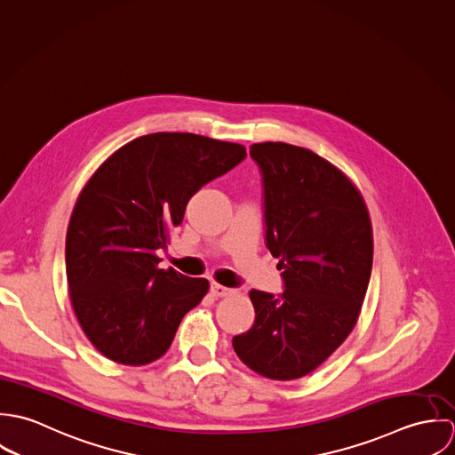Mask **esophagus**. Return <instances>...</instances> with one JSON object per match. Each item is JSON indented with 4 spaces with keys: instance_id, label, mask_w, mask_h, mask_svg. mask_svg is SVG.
<instances>
[{
    "instance_id": "obj_1",
    "label": "esophagus",
    "mask_w": 455,
    "mask_h": 455,
    "mask_svg": "<svg viewBox=\"0 0 455 455\" xmlns=\"http://www.w3.org/2000/svg\"><path fill=\"white\" fill-rule=\"evenodd\" d=\"M210 292H212V296H215V298H224V296L233 294L235 291L229 289V287H224V285H220V283H217V282H212V283H210Z\"/></svg>"
}]
</instances>
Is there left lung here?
<instances>
[{
	"label": "left lung",
	"instance_id": "1",
	"mask_svg": "<svg viewBox=\"0 0 455 455\" xmlns=\"http://www.w3.org/2000/svg\"><path fill=\"white\" fill-rule=\"evenodd\" d=\"M262 177L266 247L283 292L251 291L254 325L233 338L238 357L271 380L308 375L359 317L373 264L363 196L331 163L282 141L251 147Z\"/></svg>",
	"mask_w": 455,
	"mask_h": 455
}]
</instances>
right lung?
Masks as SVG:
<instances>
[{"mask_svg": "<svg viewBox=\"0 0 455 455\" xmlns=\"http://www.w3.org/2000/svg\"><path fill=\"white\" fill-rule=\"evenodd\" d=\"M247 157L193 132L145 134L114 152L76 199L66 233L75 315L108 359L141 366L172 345L208 280L157 267L189 199Z\"/></svg>", "mask_w": 455, "mask_h": 455, "instance_id": "add662e5", "label": "right lung"}]
</instances>
